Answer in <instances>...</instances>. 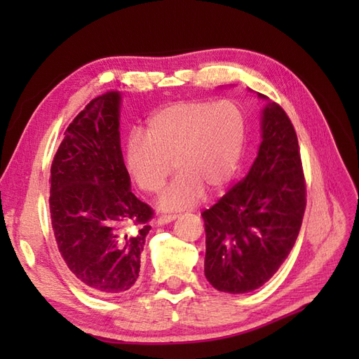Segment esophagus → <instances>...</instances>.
<instances>
[{"label": "esophagus", "instance_id": "obj_1", "mask_svg": "<svg viewBox=\"0 0 359 359\" xmlns=\"http://www.w3.org/2000/svg\"><path fill=\"white\" fill-rule=\"evenodd\" d=\"M179 216L177 215H168V216H160V217H157V220H156V225L157 226H163V225H166V224H170V222H172V220H175L177 219Z\"/></svg>", "mask_w": 359, "mask_h": 359}]
</instances>
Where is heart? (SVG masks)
I'll return each instance as SVG.
<instances>
[{"label": "heart", "instance_id": "obj_1", "mask_svg": "<svg viewBox=\"0 0 359 359\" xmlns=\"http://www.w3.org/2000/svg\"><path fill=\"white\" fill-rule=\"evenodd\" d=\"M247 140V120L234 102L191 100L165 106L151 116L144 135L126 143L125 168L144 193H157L179 171L158 199V208L179 211L199 203L205 188L220 191L238 171Z\"/></svg>", "mask_w": 359, "mask_h": 359}]
</instances>
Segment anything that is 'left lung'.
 Instances as JSON below:
<instances>
[{"label":"left lung","mask_w":359,"mask_h":359,"mask_svg":"<svg viewBox=\"0 0 359 359\" xmlns=\"http://www.w3.org/2000/svg\"><path fill=\"white\" fill-rule=\"evenodd\" d=\"M256 95L266 103L257 157L247 177L202 212L205 276L231 294L250 293L270 280L292 251L306 210L294 128L279 104Z\"/></svg>","instance_id":"left-lung-1"}]
</instances>
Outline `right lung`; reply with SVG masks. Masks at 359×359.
<instances>
[{"instance_id": "1", "label": "right lung", "mask_w": 359, "mask_h": 359, "mask_svg": "<svg viewBox=\"0 0 359 359\" xmlns=\"http://www.w3.org/2000/svg\"><path fill=\"white\" fill-rule=\"evenodd\" d=\"M121 93L94 98L72 120L50 168V219L60 253L94 294L131 288L152 210L131 191L120 144ZM137 225L125 235L126 224Z\"/></svg>"}]
</instances>
